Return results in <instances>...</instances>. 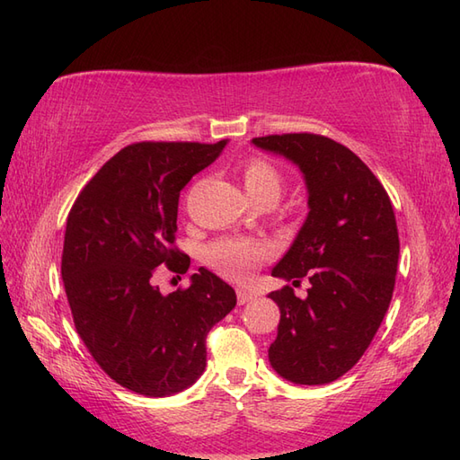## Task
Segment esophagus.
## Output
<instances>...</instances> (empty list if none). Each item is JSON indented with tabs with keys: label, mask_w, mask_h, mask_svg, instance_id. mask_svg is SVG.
<instances>
[{
	"label": "esophagus",
	"mask_w": 460,
	"mask_h": 460,
	"mask_svg": "<svg viewBox=\"0 0 460 460\" xmlns=\"http://www.w3.org/2000/svg\"><path fill=\"white\" fill-rule=\"evenodd\" d=\"M257 298V292H252L249 288H237V300L239 305H247V302L255 300Z\"/></svg>",
	"instance_id": "obj_1"
}]
</instances>
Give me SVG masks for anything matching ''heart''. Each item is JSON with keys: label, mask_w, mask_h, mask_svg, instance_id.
I'll list each match as a JSON object with an SVG mask.
<instances>
[{"label": "heart", "mask_w": 460, "mask_h": 460, "mask_svg": "<svg viewBox=\"0 0 460 460\" xmlns=\"http://www.w3.org/2000/svg\"><path fill=\"white\" fill-rule=\"evenodd\" d=\"M243 185L251 199L261 195H275L279 199L282 190L280 173L265 160H251L243 170ZM267 245L247 239H219L205 249V261L221 275L245 280L255 272L259 262L267 257Z\"/></svg>", "instance_id": "heart-1"}]
</instances>
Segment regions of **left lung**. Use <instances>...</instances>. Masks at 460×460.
Segmentation results:
<instances>
[{"label": "left lung", "mask_w": 460, "mask_h": 460, "mask_svg": "<svg viewBox=\"0 0 460 460\" xmlns=\"http://www.w3.org/2000/svg\"><path fill=\"white\" fill-rule=\"evenodd\" d=\"M302 173L308 215L272 277L308 279L306 298L270 292L280 310L269 361L296 385H324L358 364L392 302L399 235L384 185L358 155L316 134L252 138Z\"/></svg>", "instance_id": "obj_1"}]
</instances>
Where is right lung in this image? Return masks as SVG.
I'll return each mask as SVG.
<instances>
[{
    "label": "right lung",
    "instance_id": "add662e5",
    "mask_svg": "<svg viewBox=\"0 0 460 460\" xmlns=\"http://www.w3.org/2000/svg\"><path fill=\"white\" fill-rule=\"evenodd\" d=\"M227 142L126 146L68 213L61 277L75 328L130 392L168 397L193 385L208 364V332L237 305L235 290L203 267L185 290L152 285L155 267L188 270L190 257L172 249L180 191Z\"/></svg>",
    "mask_w": 460,
    "mask_h": 460
}]
</instances>
